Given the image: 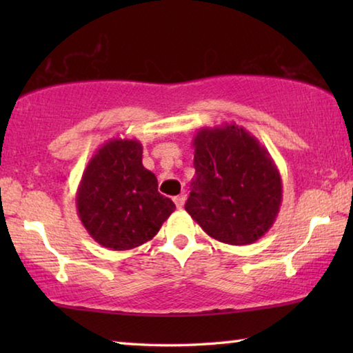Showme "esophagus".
Wrapping results in <instances>:
<instances>
[{"label":"esophagus","instance_id":"34e87169","mask_svg":"<svg viewBox=\"0 0 353 353\" xmlns=\"http://www.w3.org/2000/svg\"><path fill=\"white\" fill-rule=\"evenodd\" d=\"M185 199H187V196L185 194H181V196H176L174 198V204L177 208H182L185 205Z\"/></svg>","mask_w":353,"mask_h":353}]
</instances>
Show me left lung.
<instances>
[{
    "label": "left lung",
    "mask_w": 353,
    "mask_h": 353,
    "mask_svg": "<svg viewBox=\"0 0 353 353\" xmlns=\"http://www.w3.org/2000/svg\"><path fill=\"white\" fill-rule=\"evenodd\" d=\"M193 148L196 174L185 210L221 243L260 240L282 204V177L270 152L235 123L201 128Z\"/></svg>",
    "instance_id": "8db88e82"
}]
</instances>
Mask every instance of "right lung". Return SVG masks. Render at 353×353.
Wrapping results in <instances>:
<instances>
[{
    "label": "right lung",
    "instance_id": "1",
    "mask_svg": "<svg viewBox=\"0 0 353 353\" xmlns=\"http://www.w3.org/2000/svg\"><path fill=\"white\" fill-rule=\"evenodd\" d=\"M139 140L112 139L83 171L76 193L82 225L101 246L128 250L157 235L174 212V202L159 193V183L141 163Z\"/></svg>",
    "mask_w": 353,
    "mask_h": 353
}]
</instances>
